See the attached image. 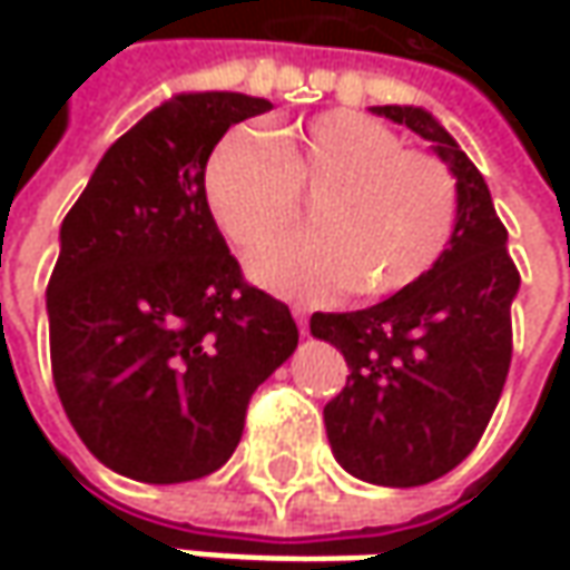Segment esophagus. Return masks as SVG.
Here are the masks:
<instances>
[{"label":"esophagus","instance_id":"34e87169","mask_svg":"<svg viewBox=\"0 0 570 570\" xmlns=\"http://www.w3.org/2000/svg\"><path fill=\"white\" fill-rule=\"evenodd\" d=\"M292 317H295L297 330H301V333H307V307L295 304V307H292Z\"/></svg>","mask_w":570,"mask_h":570}]
</instances>
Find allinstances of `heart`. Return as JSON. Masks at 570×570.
<instances>
[{
	"mask_svg": "<svg viewBox=\"0 0 570 570\" xmlns=\"http://www.w3.org/2000/svg\"><path fill=\"white\" fill-rule=\"evenodd\" d=\"M317 198L314 235L268 239L294 220L296 196ZM203 199L247 273L278 295H396L448 250L460 187L438 155L355 110H330L266 139L230 129L208 151Z\"/></svg>",
	"mask_w": 570,
	"mask_h": 570,
	"instance_id": "obj_1",
	"label": "heart"
}]
</instances>
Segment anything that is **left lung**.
Masks as SVG:
<instances>
[{
	"mask_svg": "<svg viewBox=\"0 0 570 570\" xmlns=\"http://www.w3.org/2000/svg\"><path fill=\"white\" fill-rule=\"evenodd\" d=\"M431 142L460 187V215L438 266L352 314H314L311 333L342 352L348 377L326 409L342 470L412 489L460 466L492 419L511 367L520 273L485 177L422 107H371Z\"/></svg>",
	"mask_w": 570,
	"mask_h": 570,
	"instance_id": "left-lung-1",
	"label": "left lung"
}]
</instances>
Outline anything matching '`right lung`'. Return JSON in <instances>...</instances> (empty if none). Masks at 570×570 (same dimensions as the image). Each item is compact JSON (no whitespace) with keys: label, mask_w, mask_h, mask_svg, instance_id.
<instances>
[{"label":"right lung","mask_w":570,"mask_h":570,"mask_svg":"<svg viewBox=\"0 0 570 570\" xmlns=\"http://www.w3.org/2000/svg\"><path fill=\"white\" fill-rule=\"evenodd\" d=\"M266 110L237 91L165 100L62 218L47 285L56 393L126 479L174 485L225 466L253 390L297 348L288 304L244 282L203 199L208 151Z\"/></svg>","instance_id":"obj_1"}]
</instances>
